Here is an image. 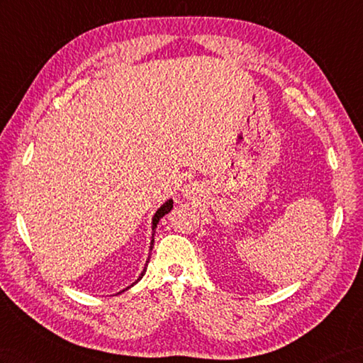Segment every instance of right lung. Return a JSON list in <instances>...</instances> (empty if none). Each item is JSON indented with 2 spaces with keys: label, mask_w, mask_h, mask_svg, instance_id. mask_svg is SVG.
Masks as SVG:
<instances>
[{
  "label": "right lung",
  "mask_w": 363,
  "mask_h": 363,
  "mask_svg": "<svg viewBox=\"0 0 363 363\" xmlns=\"http://www.w3.org/2000/svg\"><path fill=\"white\" fill-rule=\"evenodd\" d=\"M172 208H173V199H168V201H165L164 204L159 207L157 210H156V213L153 215V220H151V230H153V233H151V242H150V250L153 249V244H155V232H156V227H157V224H159V221H161V218H164L167 213H170L172 212ZM151 255V254H150ZM148 263H150V257H148V259H147V263H145V267H143V271L140 272V275L138 277V280L134 281L133 284H130L128 288H125L123 291H126V289H130V288H133L134 284H136L138 281H140L142 280V277L145 275V272H147V266H148ZM123 291H121L119 294H122Z\"/></svg>",
  "instance_id": "obj_1"
}]
</instances>
